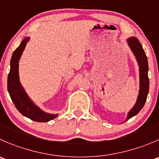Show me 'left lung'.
<instances>
[{
    "instance_id": "left-lung-1",
    "label": "left lung",
    "mask_w": 159,
    "mask_h": 159,
    "mask_svg": "<svg viewBox=\"0 0 159 159\" xmlns=\"http://www.w3.org/2000/svg\"><path fill=\"white\" fill-rule=\"evenodd\" d=\"M127 43L129 47L131 50L132 53L135 56L138 66H139V77H140V85L139 93H138L137 102L131 109L127 113L126 120L136 116L141 111L147 99L148 94L149 91V79L148 72V58L145 54V52L143 50L141 43L138 39L135 37H130L127 39Z\"/></svg>"
}]
</instances>
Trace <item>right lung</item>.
<instances>
[{
  "label": "right lung",
  "mask_w": 159,
  "mask_h": 159,
  "mask_svg": "<svg viewBox=\"0 0 159 159\" xmlns=\"http://www.w3.org/2000/svg\"><path fill=\"white\" fill-rule=\"evenodd\" d=\"M29 39V37L23 39L19 47L14 51L12 54L10 63V72L7 77V91L12 102L20 113L35 122H48L56 118L58 114L48 113L38 107L31 100L20 82L18 64Z\"/></svg>",
  "instance_id": "1"
}]
</instances>
